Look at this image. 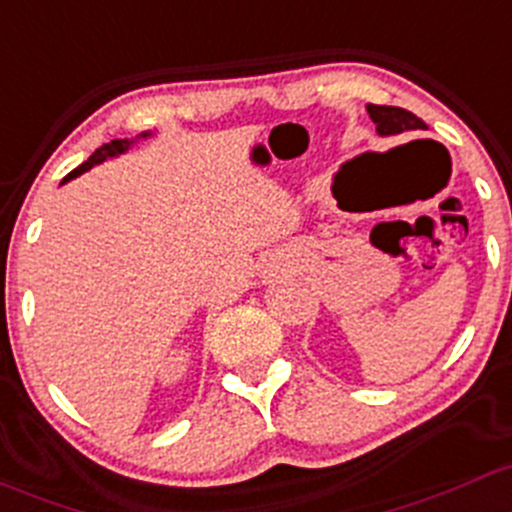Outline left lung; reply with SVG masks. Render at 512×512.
<instances>
[{
  "label": "left lung",
  "mask_w": 512,
  "mask_h": 512,
  "mask_svg": "<svg viewBox=\"0 0 512 512\" xmlns=\"http://www.w3.org/2000/svg\"><path fill=\"white\" fill-rule=\"evenodd\" d=\"M368 117L376 124V131L381 136L393 134H410V131H425L427 124L420 117L408 112L403 107H386V104H368Z\"/></svg>",
  "instance_id": "8db88e82"
}]
</instances>
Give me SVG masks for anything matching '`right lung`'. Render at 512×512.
<instances>
[{
  "instance_id": "add662e5",
  "label": "right lung",
  "mask_w": 512,
  "mask_h": 512,
  "mask_svg": "<svg viewBox=\"0 0 512 512\" xmlns=\"http://www.w3.org/2000/svg\"><path fill=\"white\" fill-rule=\"evenodd\" d=\"M141 136H148V134H141ZM131 144H134V141H131V139H114V141H109V144H104V146L97 148V151L92 153V156L87 158V161L82 163V166L75 168L73 173H68V175H65V180H70V178H78L80 173H85V170H90L92 166H97V163L107 161V158H114V156H119V153H124L126 148H129ZM65 180H63V183H65Z\"/></svg>"
}]
</instances>
